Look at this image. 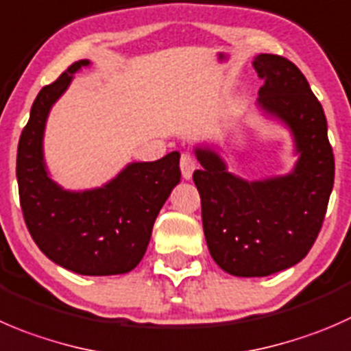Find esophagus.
I'll use <instances>...</instances> for the list:
<instances>
[{"label":"esophagus","instance_id":"obj_1","mask_svg":"<svg viewBox=\"0 0 351 351\" xmlns=\"http://www.w3.org/2000/svg\"><path fill=\"white\" fill-rule=\"evenodd\" d=\"M195 161H193V158L190 154H182V158H180V169H182V176L185 180H190L192 178L193 171H195Z\"/></svg>","mask_w":351,"mask_h":351}]
</instances>
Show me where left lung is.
Listing matches in <instances>:
<instances>
[{
  "instance_id": "obj_1",
  "label": "left lung",
  "mask_w": 351,
  "mask_h": 351,
  "mask_svg": "<svg viewBox=\"0 0 351 351\" xmlns=\"http://www.w3.org/2000/svg\"><path fill=\"white\" fill-rule=\"evenodd\" d=\"M252 64L264 80L257 108L293 135V171L247 182L228 171L216 151L195 147L202 169L193 173L210 255L240 278L269 276L298 264L321 231L335 183L328 121L307 78L278 54H258Z\"/></svg>"
}]
</instances>
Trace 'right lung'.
I'll use <instances>...</instances> for the list:
<instances>
[{
    "label": "right lung",
    "instance_id": "obj_1",
    "mask_svg": "<svg viewBox=\"0 0 351 351\" xmlns=\"http://www.w3.org/2000/svg\"><path fill=\"white\" fill-rule=\"evenodd\" d=\"M89 64L75 61L37 94L20 135L16 180L23 219L40 252L77 274L111 276L130 273L144 257L156 217L182 178L180 152L130 162L99 189L71 192L53 182L43 151L47 114Z\"/></svg>",
    "mask_w": 351,
    "mask_h": 351
}]
</instances>
